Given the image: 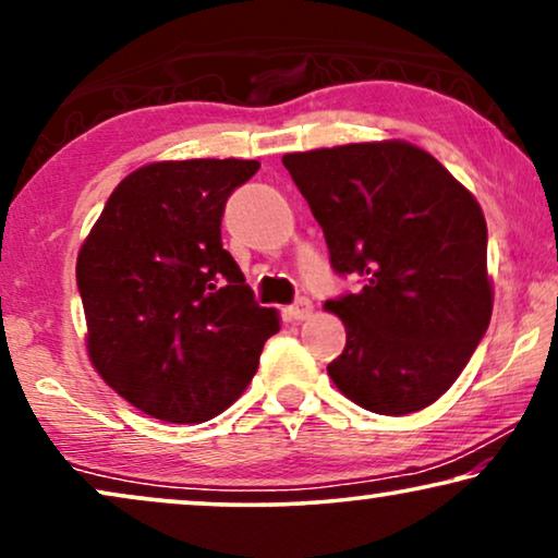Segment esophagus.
Masks as SVG:
<instances>
[{"label": "esophagus", "instance_id": "1", "mask_svg": "<svg viewBox=\"0 0 558 558\" xmlns=\"http://www.w3.org/2000/svg\"><path fill=\"white\" fill-rule=\"evenodd\" d=\"M312 302L307 300V296H302V300H296L292 307H289V317L296 319V323H302V319H310L312 317Z\"/></svg>", "mask_w": 558, "mask_h": 558}]
</instances>
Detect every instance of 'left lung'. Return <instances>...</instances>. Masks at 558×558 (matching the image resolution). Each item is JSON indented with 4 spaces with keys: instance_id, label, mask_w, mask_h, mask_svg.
<instances>
[{
    "instance_id": "8db88e82",
    "label": "left lung",
    "mask_w": 558,
    "mask_h": 558,
    "mask_svg": "<svg viewBox=\"0 0 558 558\" xmlns=\"http://www.w3.org/2000/svg\"><path fill=\"white\" fill-rule=\"evenodd\" d=\"M323 228L335 271L363 289L325 302L345 325L327 365L357 407L422 411L449 391L490 325L487 226L475 195L401 140L281 157Z\"/></svg>"
}]
</instances>
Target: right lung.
Masks as SVG:
<instances>
[{
  "label": "right lung",
  "mask_w": 558,
  "mask_h": 558,
  "mask_svg": "<svg viewBox=\"0 0 558 558\" xmlns=\"http://www.w3.org/2000/svg\"><path fill=\"white\" fill-rule=\"evenodd\" d=\"M256 159H165L113 187L75 279L98 376L144 414L201 424L254 378L279 312L258 307L220 243L228 195Z\"/></svg>",
  "instance_id": "1"
}]
</instances>
